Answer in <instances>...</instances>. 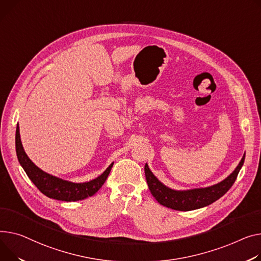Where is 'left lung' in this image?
Masks as SVG:
<instances>
[{"label": "left lung", "instance_id": "left-lung-1", "mask_svg": "<svg viewBox=\"0 0 261 261\" xmlns=\"http://www.w3.org/2000/svg\"><path fill=\"white\" fill-rule=\"evenodd\" d=\"M245 156L231 174L222 181L206 188L177 191L166 187L150 171L148 164L145 165V175L149 190L153 197L161 204L177 211H191L209 205L228 192L235 182L238 173L245 163Z\"/></svg>", "mask_w": 261, "mask_h": 261}]
</instances>
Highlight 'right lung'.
I'll list each match as a JSON object with an SVG mask.
<instances>
[{"label": "right lung", "instance_id": "add662e5", "mask_svg": "<svg viewBox=\"0 0 261 261\" xmlns=\"http://www.w3.org/2000/svg\"><path fill=\"white\" fill-rule=\"evenodd\" d=\"M15 150L17 160H19V163L23 167L30 180L36 185V187L47 197L62 201L83 200L85 198H88L94 195L103 185V182L106 181L113 166L112 163L105 170V172L95 179L81 184L71 182L59 178L57 176L50 175L34 165L25 153L21 142L19 125L16 126L15 131Z\"/></svg>", "mask_w": 261, "mask_h": 261}]
</instances>
